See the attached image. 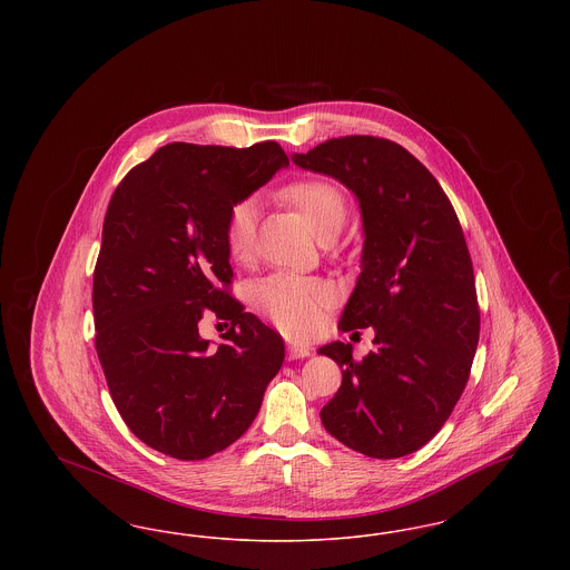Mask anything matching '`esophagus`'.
Segmentation results:
<instances>
[{
    "mask_svg": "<svg viewBox=\"0 0 570 570\" xmlns=\"http://www.w3.org/2000/svg\"><path fill=\"white\" fill-rule=\"evenodd\" d=\"M312 354L309 346L303 344H288V358H305Z\"/></svg>",
    "mask_w": 570,
    "mask_h": 570,
    "instance_id": "esophagus-1",
    "label": "esophagus"
}]
</instances>
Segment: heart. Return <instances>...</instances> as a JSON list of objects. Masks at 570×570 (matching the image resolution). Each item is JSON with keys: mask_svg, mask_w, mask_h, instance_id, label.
<instances>
[{"mask_svg": "<svg viewBox=\"0 0 570 570\" xmlns=\"http://www.w3.org/2000/svg\"><path fill=\"white\" fill-rule=\"evenodd\" d=\"M307 224L323 235L328 228H342L346 219V198L325 179H298L284 188ZM258 222V200L254 196L239 198L230 205L224 224V245L235 263H247L254 252ZM256 307L291 337H312L323 323L326 309L335 301V291L318 277L273 273L254 284Z\"/></svg>", "mask_w": 570, "mask_h": 570, "instance_id": "1", "label": "heart"}]
</instances>
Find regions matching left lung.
<instances>
[{
  "instance_id": "obj_1",
  "label": "left lung",
  "mask_w": 570,
  "mask_h": 570,
  "mask_svg": "<svg viewBox=\"0 0 570 570\" xmlns=\"http://www.w3.org/2000/svg\"><path fill=\"white\" fill-rule=\"evenodd\" d=\"M293 160L358 198L361 275L340 328L376 331V348L363 358L344 342L318 351L342 367L323 425L367 458H404L442 430L479 346L481 312L460 219L434 175L389 138H328Z\"/></svg>"
}]
</instances>
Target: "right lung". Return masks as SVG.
<instances>
[{
  "instance_id": "add662e5",
  "label": "right lung",
  "mask_w": 570,
  "mask_h": 570,
  "mask_svg": "<svg viewBox=\"0 0 570 570\" xmlns=\"http://www.w3.org/2000/svg\"><path fill=\"white\" fill-rule=\"evenodd\" d=\"M288 166L275 140L170 142L112 191L94 269L96 353L130 432L175 460L239 440L284 361L282 337L230 295L224 224L233 203ZM203 315L228 320L212 350Z\"/></svg>"
}]
</instances>
